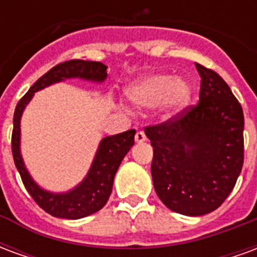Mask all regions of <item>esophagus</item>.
Listing matches in <instances>:
<instances>
[{
    "mask_svg": "<svg viewBox=\"0 0 257 257\" xmlns=\"http://www.w3.org/2000/svg\"><path fill=\"white\" fill-rule=\"evenodd\" d=\"M146 139H147V138H146V134L143 131H139L138 134L135 135V140H136L138 143H142V142H145Z\"/></svg>",
    "mask_w": 257,
    "mask_h": 257,
    "instance_id": "obj_1",
    "label": "esophagus"
}]
</instances>
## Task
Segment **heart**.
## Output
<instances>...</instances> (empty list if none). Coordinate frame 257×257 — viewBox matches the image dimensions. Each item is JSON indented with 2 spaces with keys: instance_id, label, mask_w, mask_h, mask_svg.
<instances>
[{
  "instance_id": "heart-1",
  "label": "heart",
  "mask_w": 257,
  "mask_h": 257,
  "mask_svg": "<svg viewBox=\"0 0 257 257\" xmlns=\"http://www.w3.org/2000/svg\"><path fill=\"white\" fill-rule=\"evenodd\" d=\"M128 97L136 106L154 107L161 103L162 111L175 114L189 104L191 86L172 74H150L131 85Z\"/></svg>"
}]
</instances>
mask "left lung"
Returning a JSON list of instances; mask_svg holds the SVG:
<instances>
[{"mask_svg":"<svg viewBox=\"0 0 257 257\" xmlns=\"http://www.w3.org/2000/svg\"><path fill=\"white\" fill-rule=\"evenodd\" d=\"M199 101L146 126L157 195L173 212L206 215L231 193L243 164V112L220 75L195 63Z\"/></svg>","mask_w":257,"mask_h":257,"instance_id":"left-lung-1","label":"left lung"}]
</instances>
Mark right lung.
<instances>
[{"mask_svg":"<svg viewBox=\"0 0 257 257\" xmlns=\"http://www.w3.org/2000/svg\"><path fill=\"white\" fill-rule=\"evenodd\" d=\"M67 78H82L101 82L107 78V66L100 62L74 59L56 64L48 73L44 74L41 78L37 79L36 84L20 99L15 108L12 156L26 190L40 208L49 215L62 219H81L100 210L106 205L107 199L111 194L112 182L118 167L123 157L126 156V153L131 150V147L134 146L136 131L131 129L122 134L107 136L101 140L89 172L75 189L62 194L49 193L42 190L31 179L25 167L23 158L20 156V118L34 92Z\"/></svg>","mask_w":257,"mask_h":257,"instance_id":"right-lung-1","label":"right lung"}]
</instances>
